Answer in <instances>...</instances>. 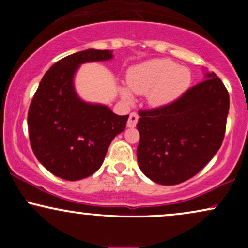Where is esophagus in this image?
<instances>
[{
    "label": "esophagus",
    "instance_id": "34e87169",
    "mask_svg": "<svg viewBox=\"0 0 248 248\" xmlns=\"http://www.w3.org/2000/svg\"><path fill=\"white\" fill-rule=\"evenodd\" d=\"M138 120H139V115L136 114L135 112L130 113L129 119H128V122H127V127L134 128L136 126V124H138Z\"/></svg>",
    "mask_w": 248,
    "mask_h": 248
}]
</instances>
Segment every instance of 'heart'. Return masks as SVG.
<instances>
[{
    "instance_id": "b5f03b06",
    "label": "heart",
    "mask_w": 248,
    "mask_h": 248,
    "mask_svg": "<svg viewBox=\"0 0 248 248\" xmlns=\"http://www.w3.org/2000/svg\"><path fill=\"white\" fill-rule=\"evenodd\" d=\"M191 73L171 59H152L130 67L127 72L128 87L135 94H148L153 106L170 104L189 88ZM124 100H132L128 88H121Z\"/></svg>"
}]
</instances>
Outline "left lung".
<instances>
[{
    "label": "left lung",
    "instance_id": "8db88e82",
    "mask_svg": "<svg viewBox=\"0 0 248 248\" xmlns=\"http://www.w3.org/2000/svg\"><path fill=\"white\" fill-rule=\"evenodd\" d=\"M230 96L215 72L181 98L155 109L139 110L138 162L153 182L175 186L193 177L223 143Z\"/></svg>",
    "mask_w": 248,
    "mask_h": 248
}]
</instances>
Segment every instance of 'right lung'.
Here are the masks:
<instances>
[{"label":"right lung","instance_id":"1","mask_svg":"<svg viewBox=\"0 0 248 248\" xmlns=\"http://www.w3.org/2000/svg\"><path fill=\"white\" fill-rule=\"evenodd\" d=\"M112 58V51L95 49L65 57L45 73L31 101V148L37 160L62 179L79 181L94 173L110 142L126 128L129 115H116L105 105L81 100L73 84L81 64Z\"/></svg>","mask_w":248,"mask_h":248}]
</instances>
